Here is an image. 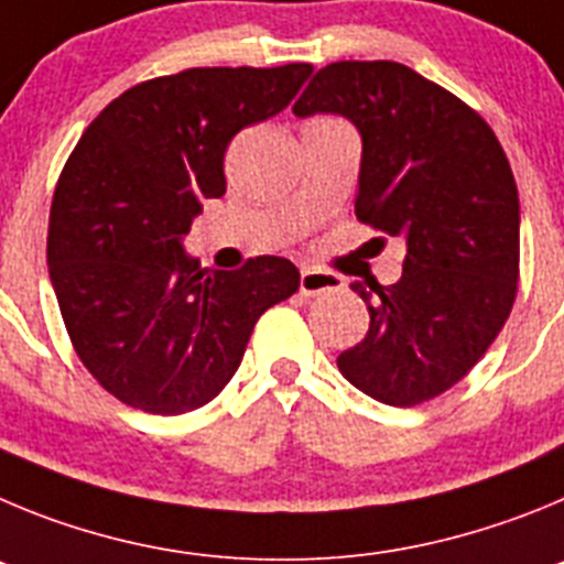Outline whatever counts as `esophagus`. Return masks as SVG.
Instances as JSON below:
<instances>
[{
  "mask_svg": "<svg viewBox=\"0 0 564 564\" xmlns=\"http://www.w3.org/2000/svg\"><path fill=\"white\" fill-rule=\"evenodd\" d=\"M339 286V281L328 272H319V270H303L301 272V294L306 297H317V294H326L334 292Z\"/></svg>",
  "mask_w": 564,
  "mask_h": 564,
  "instance_id": "34e87169",
  "label": "esophagus"
}]
</instances>
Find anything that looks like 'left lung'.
<instances>
[{
  "label": "left lung",
  "mask_w": 564,
  "mask_h": 564,
  "mask_svg": "<svg viewBox=\"0 0 564 564\" xmlns=\"http://www.w3.org/2000/svg\"><path fill=\"white\" fill-rule=\"evenodd\" d=\"M292 111L357 126V219L408 245L399 281L351 283L370 326L339 373L382 404L430 402L478 365L514 306L520 199L503 145L478 111L395 61L328 64Z\"/></svg>",
  "instance_id": "1"
}]
</instances>
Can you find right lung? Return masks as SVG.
I'll return each mask as SVG.
<instances>
[{
	"mask_svg": "<svg viewBox=\"0 0 564 564\" xmlns=\"http://www.w3.org/2000/svg\"><path fill=\"white\" fill-rule=\"evenodd\" d=\"M312 64L194 67L143 80L89 123L55 185L47 267L75 354L123 404L202 408L241 365L258 317L301 272L258 256L202 270L182 238L227 191L225 151L289 106Z\"/></svg>",
	"mask_w": 564,
	"mask_h": 564,
	"instance_id": "right-lung-1",
	"label": "right lung"
}]
</instances>
